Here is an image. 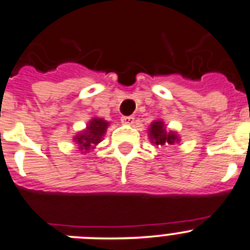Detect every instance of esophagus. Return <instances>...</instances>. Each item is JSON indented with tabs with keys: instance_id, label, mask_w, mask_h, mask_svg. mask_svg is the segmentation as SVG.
I'll list each match as a JSON object with an SVG mask.
<instances>
[{
	"instance_id": "34e87169",
	"label": "esophagus",
	"mask_w": 250,
	"mask_h": 250,
	"mask_svg": "<svg viewBox=\"0 0 250 250\" xmlns=\"http://www.w3.org/2000/svg\"><path fill=\"white\" fill-rule=\"evenodd\" d=\"M121 123L124 125H132V124L135 123V118L134 116H123L121 118Z\"/></svg>"
}]
</instances>
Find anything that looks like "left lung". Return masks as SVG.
I'll return each mask as SVG.
<instances>
[{
  "instance_id": "1",
  "label": "left lung",
  "mask_w": 250,
  "mask_h": 250,
  "mask_svg": "<svg viewBox=\"0 0 250 250\" xmlns=\"http://www.w3.org/2000/svg\"><path fill=\"white\" fill-rule=\"evenodd\" d=\"M149 138L152 144L155 145H173L179 141L178 134L174 131H167L164 121L161 120L152 121L149 127Z\"/></svg>"
}]
</instances>
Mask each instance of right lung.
Wrapping results in <instances>:
<instances>
[{
	"label": "right lung",
	"mask_w": 250,
	"mask_h": 250,
	"mask_svg": "<svg viewBox=\"0 0 250 250\" xmlns=\"http://www.w3.org/2000/svg\"><path fill=\"white\" fill-rule=\"evenodd\" d=\"M107 126H109V123L101 118H94L90 120L86 129L74 136V141L79 145L81 152L86 154L90 150L95 149V146L103 140Z\"/></svg>",
	"instance_id": "obj_1"
}]
</instances>
